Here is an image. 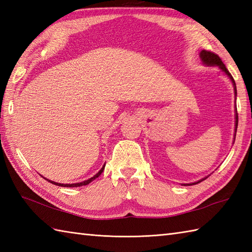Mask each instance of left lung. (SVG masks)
I'll return each instance as SVG.
<instances>
[{
    "label": "left lung",
    "instance_id": "8db88e82",
    "mask_svg": "<svg viewBox=\"0 0 252 252\" xmlns=\"http://www.w3.org/2000/svg\"><path fill=\"white\" fill-rule=\"evenodd\" d=\"M199 57L201 60V63H203V65L206 66H210V67H218L220 70L225 73L226 76L229 78V80H231L232 83H233V87H234V93H235V100H236V96H237V90H236V84H235V81L234 79L232 77V74L228 72V70L226 69L225 65L222 63L221 58L219 57L217 54H215V53H211V52H208V51H205L202 50L200 53H199ZM237 126H238V114H237V108L236 106H235V133H234V137L236 136V131H237ZM208 178V176H206V178H202L201 180L197 181V182H194V183H189V184H182L184 186H189V185H194V184H198L199 182L206 180Z\"/></svg>",
    "mask_w": 252,
    "mask_h": 252
}]
</instances>
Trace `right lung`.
<instances>
[{"label":"right lung","instance_id":"add662e5","mask_svg":"<svg viewBox=\"0 0 252 252\" xmlns=\"http://www.w3.org/2000/svg\"><path fill=\"white\" fill-rule=\"evenodd\" d=\"M104 169H105V164L103 165V168H101L97 173H96L94 176H92V178L91 179H89V180H85V181H83V182H80V183H72V184H62V183H57V182H54V181H51V180H49V179H46V178H44L46 181H49L50 183H52V184H54V185H57V186H63V187H79V186H83V185H88V184H90L91 182L92 181H94L96 178H98V176L103 173V171H104Z\"/></svg>","mask_w":252,"mask_h":252}]
</instances>
